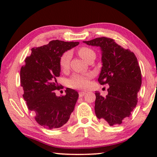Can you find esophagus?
<instances>
[{"mask_svg":"<svg viewBox=\"0 0 157 157\" xmlns=\"http://www.w3.org/2000/svg\"><path fill=\"white\" fill-rule=\"evenodd\" d=\"M78 94H79V96H80V97H82V96H83L86 94V92H84V91H80L78 93Z\"/></svg>","mask_w":157,"mask_h":157,"instance_id":"1","label":"esophagus"}]
</instances>
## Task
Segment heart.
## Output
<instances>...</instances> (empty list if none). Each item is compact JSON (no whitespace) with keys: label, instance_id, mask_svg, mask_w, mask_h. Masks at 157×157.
Segmentation results:
<instances>
[{"label":"heart","instance_id":"heart-1","mask_svg":"<svg viewBox=\"0 0 157 157\" xmlns=\"http://www.w3.org/2000/svg\"><path fill=\"white\" fill-rule=\"evenodd\" d=\"M78 53L80 56L86 61L90 56L95 54L94 51L92 49L87 47H81L78 49ZM71 59V53L70 51H66L60 58V67L63 71L67 70L69 67L70 60ZM91 74H75L71 77L68 80L69 86L74 89H86L89 86L90 79L91 78Z\"/></svg>","mask_w":157,"mask_h":157}]
</instances>
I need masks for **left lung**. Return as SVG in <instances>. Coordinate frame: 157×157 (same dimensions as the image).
<instances>
[{"instance_id":"left-lung-1","label":"left lung","mask_w":157,"mask_h":157,"mask_svg":"<svg viewBox=\"0 0 157 157\" xmlns=\"http://www.w3.org/2000/svg\"><path fill=\"white\" fill-rule=\"evenodd\" d=\"M83 42L100 47L102 67L98 81L109 86L106 96L96 91V116L109 126L119 125L131 115L138 101L141 73L136 56L111 38H96Z\"/></svg>"}]
</instances>
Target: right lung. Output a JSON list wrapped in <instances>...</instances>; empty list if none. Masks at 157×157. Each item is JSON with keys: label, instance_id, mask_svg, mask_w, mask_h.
<instances>
[{"label": "right lung", "instance_id": "right-lung-1", "mask_svg": "<svg viewBox=\"0 0 157 157\" xmlns=\"http://www.w3.org/2000/svg\"><path fill=\"white\" fill-rule=\"evenodd\" d=\"M79 42L51 40L48 44L31 49V54L21 67V84L28 108L36 113V121L48 129L61 127L74 111L78 94L67 88L66 95L57 96L56 78L60 76V58Z\"/></svg>", "mask_w": 157, "mask_h": 157}]
</instances>
